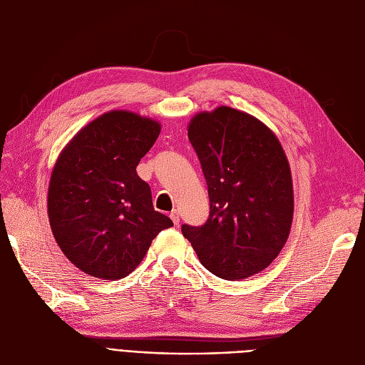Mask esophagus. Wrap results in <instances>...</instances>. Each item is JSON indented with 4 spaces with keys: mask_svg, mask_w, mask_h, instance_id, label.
I'll use <instances>...</instances> for the list:
<instances>
[{
    "mask_svg": "<svg viewBox=\"0 0 365 365\" xmlns=\"http://www.w3.org/2000/svg\"><path fill=\"white\" fill-rule=\"evenodd\" d=\"M169 216H170V219L173 220V224H175V225H178V224H180V213H178V210H172Z\"/></svg>",
    "mask_w": 365,
    "mask_h": 365,
    "instance_id": "obj_1",
    "label": "esophagus"
}]
</instances>
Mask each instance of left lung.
Returning <instances> with one entry per match:
<instances>
[{"label": "left lung", "instance_id": "obj_1", "mask_svg": "<svg viewBox=\"0 0 365 365\" xmlns=\"http://www.w3.org/2000/svg\"><path fill=\"white\" fill-rule=\"evenodd\" d=\"M189 140L208 187L204 225L182 224L204 267L247 279L279 256L294 215L292 178L280 141L262 121L228 106L196 114Z\"/></svg>", "mask_w": 365, "mask_h": 365}]
</instances>
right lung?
I'll list each match as a JSON object with an SVG mask.
<instances>
[{
	"mask_svg": "<svg viewBox=\"0 0 365 365\" xmlns=\"http://www.w3.org/2000/svg\"><path fill=\"white\" fill-rule=\"evenodd\" d=\"M157 121L111 111L86 125L62 150L48 185L53 236L91 277L118 280L134 271L172 220L153 210L137 165L157 141Z\"/></svg>",
	"mask_w": 365,
	"mask_h": 365,
	"instance_id": "1",
	"label": "right lung"
}]
</instances>
